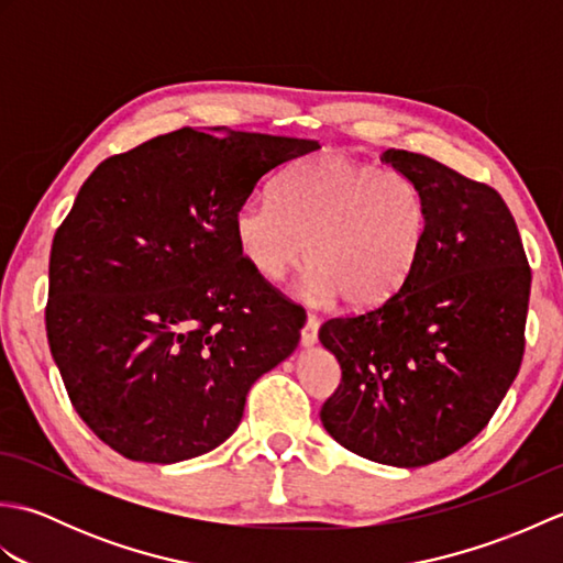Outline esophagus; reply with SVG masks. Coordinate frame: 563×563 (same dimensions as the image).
Returning <instances> with one entry per match:
<instances>
[{"instance_id":"1","label":"esophagus","mask_w":563,"mask_h":563,"mask_svg":"<svg viewBox=\"0 0 563 563\" xmlns=\"http://www.w3.org/2000/svg\"><path fill=\"white\" fill-rule=\"evenodd\" d=\"M317 339H319V319L317 317H307L305 327L300 331V341H302L305 349H312V345L317 343Z\"/></svg>"}]
</instances>
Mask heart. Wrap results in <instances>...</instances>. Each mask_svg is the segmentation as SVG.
<instances>
[{
  "mask_svg": "<svg viewBox=\"0 0 563 563\" xmlns=\"http://www.w3.org/2000/svg\"><path fill=\"white\" fill-rule=\"evenodd\" d=\"M273 202L249 200L234 212V242L263 280H280L305 261V297L367 312L411 280L428 239L421 190L394 169L314 154L273 186Z\"/></svg>",
  "mask_w": 563,
  "mask_h": 563,
  "instance_id": "heart-1",
  "label": "heart"
}]
</instances>
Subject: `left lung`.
<instances>
[{"label": "left lung", "mask_w": 563, "mask_h": 563, "mask_svg": "<svg viewBox=\"0 0 563 563\" xmlns=\"http://www.w3.org/2000/svg\"><path fill=\"white\" fill-rule=\"evenodd\" d=\"M379 159L421 190L426 249L389 302L319 329L341 365L319 416L345 450L411 470L464 448L504 401L525 353L532 271L498 190L426 154Z\"/></svg>", "instance_id": "1"}]
</instances>
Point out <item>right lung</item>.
Segmentation results:
<instances>
[{"label": "right lung", "mask_w": 563, "mask_h": 563, "mask_svg": "<svg viewBox=\"0 0 563 563\" xmlns=\"http://www.w3.org/2000/svg\"><path fill=\"white\" fill-rule=\"evenodd\" d=\"M220 130V128H214ZM317 140L181 128L101 162L51 249L45 331L75 411L135 462L214 450L305 309L246 266L234 212Z\"/></svg>", "instance_id": "obj_1"}]
</instances>
